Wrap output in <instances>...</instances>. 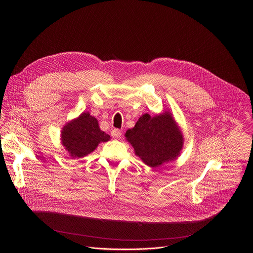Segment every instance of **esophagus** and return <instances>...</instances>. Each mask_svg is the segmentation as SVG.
Instances as JSON below:
<instances>
[{"mask_svg":"<svg viewBox=\"0 0 253 253\" xmlns=\"http://www.w3.org/2000/svg\"><path fill=\"white\" fill-rule=\"evenodd\" d=\"M111 135H112V137H114V138H120L121 135H122V133H121V131H120L119 129H113V130L111 131Z\"/></svg>","mask_w":253,"mask_h":253,"instance_id":"1","label":"esophagus"}]
</instances>
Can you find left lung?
<instances>
[{
    "label": "left lung",
    "mask_w": 253,
    "mask_h": 253,
    "mask_svg": "<svg viewBox=\"0 0 253 253\" xmlns=\"http://www.w3.org/2000/svg\"><path fill=\"white\" fill-rule=\"evenodd\" d=\"M124 136L135 154L151 168L176 160L184 144L183 133L170 110L154 116L143 114Z\"/></svg>",
    "instance_id": "left-lung-1"
}]
</instances>
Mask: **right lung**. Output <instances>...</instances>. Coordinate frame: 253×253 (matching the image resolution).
Masks as SVG:
<instances>
[{
    "instance_id": "right-lung-1",
    "label": "right lung",
    "mask_w": 253,
    "mask_h": 253,
    "mask_svg": "<svg viewBox=\"0 0 253 253\" xmlns=\"http://www.w3.org/2000/svg\"><path fill=\"white\" fill-rule=\"evenodd\" d=\"M110 138V135L100 129L98 120L89 112H83L67 122L61 131V144L73 159L87 156L100 143L109 141Z\"/></svg>"
}]
</instances>
